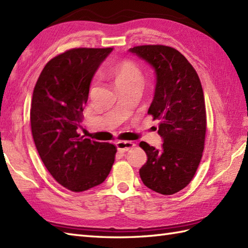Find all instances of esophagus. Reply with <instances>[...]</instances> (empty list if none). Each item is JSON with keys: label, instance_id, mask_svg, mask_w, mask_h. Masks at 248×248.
<instances>
[{"label": "esophagus", "instance_id": "1", "mask_svg": "<svg viewBox=\"0 0 248 248\" xmlns=\"http://www.w3.org/2000/svg\"><path fill=\"white\" fill-rule=\"evenodd\" d=\"M134 146L135 145L132 143V141H129V140H118L117 143H116V147H117V149L121 152L132 149Z\"/></svg>", "mask_w": 248, "mask_h": 248}]
</instances>
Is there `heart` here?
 <instances>
[{
    "label": "heart",
    "instance_id": "b5f03b06",
    "mask_svg": "<svg viewBox=\"0 0 248 248\" xmlns=\"http://www.w3.org/2000/svg\"><path fill=\"white\" fill-rule=\"evenodd\" d=\"M113 75L115 78V83H141L143 77L140 68L134 62L130 61H124L114 68Z\"/></svg>",
    "mask_w": 248,
    "mask_h": 248
}]
</instances>
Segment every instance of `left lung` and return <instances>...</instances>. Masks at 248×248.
I'll return each instance as SVG.
<instances>
[{
  "mask_svg": "<svg viewBox=\"0 0 248 248\" xmlns=\"http://www.w3.org/2000/svg\"><path fill=\"white\" fill-rule=\"evenodd\" d=\"M155 73L154 100L148 114L160 121V149L140 141L147 162L140 170L145 186L172 195L192 181L204 148L207 117L203 92L196 70L180 52L161 45L129 49Z\"/></svg>",
  "mask_w": 248,
  "mask_h": 248,
  "instance_id": "left-lung-1",
  "label": "left lung"
}]
</instances>
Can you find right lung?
Listing matches in <instances>:
<instances>
[{
  "label": "right lung",
  "mask_w": 248,
  "mask_h": 248,
  "mask_svg": "<svg viewBox=\"0 0 248 248\" xmlns=\"http://www.w3.org/2000/svg\"><path fill=\"white\" fill-rule=\"evenodd\" d=\"M112 48H78L52 59L41 71L31 103L34 143L61 186L83 192L101 184L112 170L116 147L78 133L89 87Z\"/></svg>",
  "instance_id": "obj_1"
}]
</instances>
